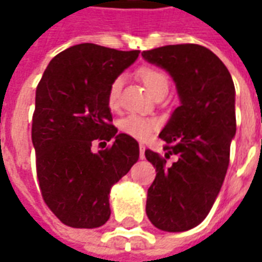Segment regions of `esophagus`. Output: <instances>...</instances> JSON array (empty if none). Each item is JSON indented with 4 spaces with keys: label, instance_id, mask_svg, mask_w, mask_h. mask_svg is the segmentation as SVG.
Here are the masks:
<instances>
[{
    "label": "esophagus",
    "instance_id": "34e87169",
    "mask_svg": "<svg viewBox=\"0 0 262 262\" xmlns=\"http://www.w3.org/2000/svg\"><path fill=\"white\" fill-rule=\"evenodd\" d=\"M144 151H146V146H144V144H140V146H139V157H140V159H144Z\"/></svg>",
    "mask_w": 262,
    "mask_h": 262
}]
</instances>
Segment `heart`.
<instances>
[{
    "label": "heart",
    "instance_id": "1",
    "mask_svg": "<svg viewBox=\"0 0 262 262\" xmlns=\"http://www.w3.org/2000/svg\"><path fill=\"white\" fill-rule=\"evenodd\" d=\"M137 74L153 95L168 91V77L161 70L154 69V67H143L139 70ZM122 86H123L122 75L114 78V81L111 82L108 90V103L111 108H116L119 105ZM118 126H119V130L127 136L137 139V140H146L153 135L154 130L159 129L160 122L156 118H146L142 115L129 114L119 120Z\"/></svg>",
    "mask_w": 262,
    "mask_h": 262
}]
</instances>
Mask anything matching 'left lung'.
<instances>
[{"mask_svg":"<svg viewBox=\"0 0 262 262\" xmlns=\"http://www.w3.org/2000/svg\"><path fill=\"white\" fill-rule=\"evenodd\" d=\"M142 56L171 75L180 98L159 135L164 157L174 154L177 161L167 166L159 153H144L157 172L146 213L160 230H189L208 216L225 181L236 135V90L222 60L199 45H170Z\"/></svg>","mask_w":262,"mask_h":262,"instance_id":"8db88e82","label":"left lung"}]
</instances>
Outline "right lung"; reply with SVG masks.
<instances>
[{
	"instance_id": "add662e5",
	"label": "right lung",
	"mask_w": 262,
	"mask_h": 262,
	"mask_svg": "<svg viewBox=\"0 0 262 262\" xmlns=\"http://www.w3.org/2000/svg\"><path fill=\"white\" fill-rule=\"evenodd\" d=\"M139 53L75 45L52 59L36 88L32 143L39 187L50 210L70 227L105 225L111 188L139 160V143L111 125L108 103L111 82ZM95 140L114 142L94 154Z\"/></svg>"
}]
</instances>
